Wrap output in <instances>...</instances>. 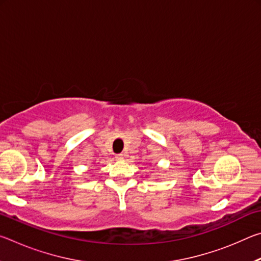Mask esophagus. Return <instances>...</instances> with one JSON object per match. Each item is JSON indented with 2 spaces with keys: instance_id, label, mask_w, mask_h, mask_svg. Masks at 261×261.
<instances>
[{
  "instance_id": "obj_1",
  "label": "esophagus",
  "mask_w": 261,
  "mask_h": 261,
  "mask_svg": "<svg viewBox=\"0 0 261 261\" xmlns=\"http://www.w3.org/2000/svg\"><path fill=\"white\" fill-rule=\"evenodd\" d=\"M115 159H116L117 161H123L124 160V154H116V155H115Z\"/></svg>"
}]
</instances>
